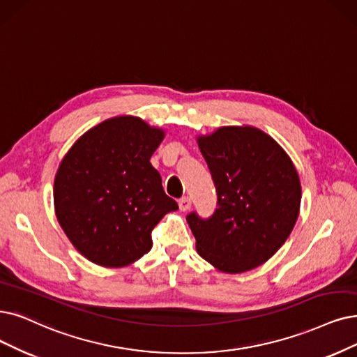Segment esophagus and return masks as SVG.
Returning a JSON list of instances; mask_svg holds the SVG:
<instances>
[{
    "instance_id": "34e87169",
    "label": "esophagus",
    "mask_w": 357,
    "mask_h": 357,
    "mask_svg": "<svg viewBox=\"0 0 357 357\" xmlns=\"http://www.w3.org/2000/svg\"><path fill=\"white\" fill-rule=\"evenodd\" d=\"M178 206H180V211H189V209H190V206H192L190 197H189V196H184V197H181L180 201H178Z\"/></svg>"
}]
</instances>
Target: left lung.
Here are the masks:
<instances>
[{
    "instance_id": "1",
    "label": "left lung",
    "mask_w": 357,
    "mask_h": 357,
    "mask_svg": "<svg viewBox=\"0 0 357 357\" xmlns=\"http://www.w3.org/2000/svg\"><path fill=\"white\" fill-rule=\"evenodd\" d=\"M197 144L217 190L211 217H186L199 255L228 274L262 265L298 217L302 189L291 160L255 127H221Z\"/></svg>"
}]
</instances>
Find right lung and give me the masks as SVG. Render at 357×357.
Returning <instances> with one entry per match:
<instances>
[{
  "mask_svg": "<svg viewBox=\"0 0 357 357\" xmlns=\"http://www.w3.org/2000/svg\"><path fill=\"white\" fill-rule=\"evenodd\" d=\"M164 132L130 116L84 133L64 156L54 205L66 236L91 262L126 266L152 248L153 227L178 209L149 162Z\"/></svg>",
  "mask_w": 357,
  "mask_h": 357,
  "instance_id": "right-lung-1",
  "label": "right lung"
}]
</instances>
